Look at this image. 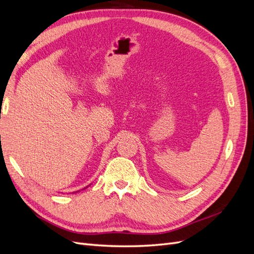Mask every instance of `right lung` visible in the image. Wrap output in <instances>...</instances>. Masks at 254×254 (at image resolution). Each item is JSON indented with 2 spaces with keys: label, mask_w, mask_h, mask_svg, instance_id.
<instances>
[{
  "label": "right lung",
  "mask_w": 254,
  "mask_h": 254,
  "mask_svg": "<svg viewBox=\"0 0 254 254\" xmlns=\"http://www.w3.org/2000/svg\"><path fill=\"white\" fill-rule=\"evenodd\" d=\"M87 188H88V187H87Z\"/></svg>",
  "instance_id": "right-lung-1"
}]
</instances>
